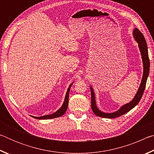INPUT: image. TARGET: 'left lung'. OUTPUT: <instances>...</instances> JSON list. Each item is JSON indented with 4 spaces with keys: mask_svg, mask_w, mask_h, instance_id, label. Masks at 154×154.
Instances as JSON below:
<instances>
[{
    "mask_svg": "<svg viewBox=\"0 0 154 154\" xmlns=\"http://www.w3.org/2000/svg\"><path fill=\"white\" fill-rule=\"evenodd\" d=\"M132 35H133L134 40L137 41L138 44H139L138 46H139L140 54H141L143 65V74L140 86L139 88V89H138V91L137 92L136 94H135L134 97L130 103L122 105L118 111L112 112V113H105V112L99 110L97 106H96L94 91L92 87L90 85L91 106H92V109L94 113L98 117H101V118H116L122 116V115L126 113L127 112H128L129 111L131 110L132 109H133L135 106H137L138 105V103H139L140 98L142 97L143 92H144L146 82H147V77L149 76V56H148L147 45V43H146V41L145 39L144 36H143V34L140 32L138 28H134L133 30Z\"/></svg>",
    "mask_w": 154,
    "mask_h": 154,
    "instance_id": "left-lung-1",
    "label": "left lung"
}]
</instances>
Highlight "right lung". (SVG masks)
Listing matches in <instances>:
<instances>
[{"mask_svg": "<svg viewBox=\"0 0 154 154\" xmlns=\"http://www.w3.org/2000/svg\"><path fill=\"white\" fill-rule=\"evenodd\" d=\"M73 83L74 82H72L71 84L69 85V88L67 89L64 103H63V104H62V105L61 106V107L60 108L58 111H56L55 113H54L53 114H51V115H45V116H41V117H35V116H31V117H32L33 118L38 119H52V118H59V117L63 116L68 108V105H69V96L70 89H71V88Z\"/></svg>", "mask_w": 154, "mask_h": 154, "instance_id": "add662e5", "label": "right lung"}]
</instances>
